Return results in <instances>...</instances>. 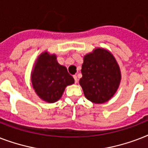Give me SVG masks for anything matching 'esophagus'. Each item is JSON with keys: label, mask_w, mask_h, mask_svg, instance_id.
<instances>
[{"label": "esophagus", "mask_w": 148, "mask_h": 148, "mask_svg": "<svg viewBox=\"0 0 148 148\" xmlns=\"http://www.w3.org/2000/svg\"><path fill=\"white\" fill-rule=\"evenodd\" d=\"M74 81H75V83H77L78 79H77V75H74Z\"/></svg>", "instance_id": "esophagus-1"}]
</instances>
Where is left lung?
<instances>
[{"label":"left lung","mask_w":148,"mask_h":148,"mask_svg":"<svg viewBox=\"0 0 148 148\" xmlns=\"http://www.w3.org/2000/svg\"><path fill=\"white\" fill-rule=\"evenodd\" d=\"M80 85L86 98L95 103L108 101L117 91L121 81L119 66L108 51L97 48L84 58Z\"/></svg>","instance_id":"1"}]
</instances>
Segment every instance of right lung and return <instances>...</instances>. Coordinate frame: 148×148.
<instances>
[{
	"label": "right lung",
	"mask_w": 148,
	"mask_h": 148,
	"mask_svg": "<svg viewBox=\"0 0 148 148\" xmlns=\"http://www.w3.org/2000/svg\"><path fill=\"white\" fill-rule=\"evenodd\" d=\"M56 59L55 55L43 53L31 74V82L37 95L49 103L58 101L65 88L74 83L67 68L59 64Z\"/></svg>",
	"instance_id": "right-lung-1"
}]
</instances>
